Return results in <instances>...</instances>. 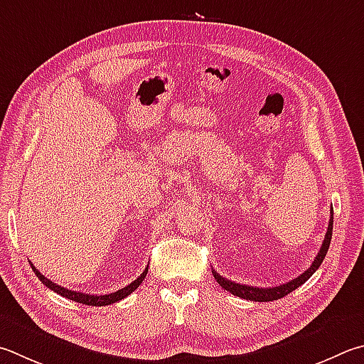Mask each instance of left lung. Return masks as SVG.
I'll list each match as a JSON object with an SVG mask.
<instances>
[{
  "label": "left lung",
  "mask_w": 364,
  "mask_h": 364,
  "mask_svg": "<svg viewBox=\"0 0 364 364\" xmlns=\"http://www.w3.org/2000/svg\"><path fill=\"white\" fill-rule=\"evenodd\" d=\"M331 237H333V208H331V218H329V224H328L325 240H323L321 248L318 251V255H316V257L314 259L312 266H310L306 270V272H302L299 277L293 279L291 282H287V283H283V285H279V287H272V288L248 287V285H243V283H235V282L226 280L224 277H221L220 274L215 272L213 269H211V272H213V277L216 279V282L220 283V287H223L230 294L242 297V299L255 301V302H269V301L282 299V297H285L287 294L294 291L296 288H299L302 283H306L310 279V277L314 275L315 270L321 266V262H323V259H325V256L328 253L329 243H331Z\"/></svg>",
  "instance_id": "obj_1"
}]
</instances>
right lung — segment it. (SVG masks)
<instances>
[{"label": "right lung", "instance_id": "add662e5", "mask_svg": "<svg viewBox=\"0 0 364 364\" xmlns=\"http://www.w3.org/2000/svg\"><path fill=\"white\" fill-rule=\"evenodd\" d=\"M30 266L33 269V272L36 274L38 279L43 282V285H46L49 289H52V291H55L57 294L67 297V299H70V301L81 302V304H85V306H95V307L97 306L98 307L109 306V304H114L117 301L124 299V297H127L132 291H135V289L141 285V282L144 280V277H146V274H148V266H146V269H144V272L140 277H138L136 280L132 282L130 285L124 287L121 289H117V291H114V293L97 296V294H85V293H79V291H71V289H68V288H63L60 285H55L54 282H50L49 279H46V277L41 272H39V270L35 266H33V264H30Z\"/></svg>", "mask_w": 364, "mask_h": 364}]
</instances>
